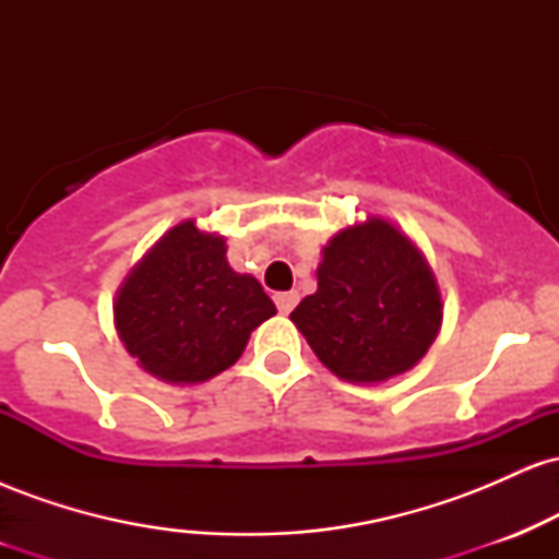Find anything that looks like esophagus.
I'll list each match as a JSON object with an SVG mask.
<instances>
[{"instance_id": "esophagus-1", "label": "esophagus", "mask_w": 559, "mask_h": 559, "mask_svg": "<svg viewBox=\"0 0 559 559\" xmlns=\"http://www.w3.org/2000/svg\"><path fill=\"white\" fill-rule=\"evenodd\" d=\"M273 299H275V307H278L281 316H288V312H292L294 307H297L299 294L297 292H278Z\"/></svg>"}]
</instances>
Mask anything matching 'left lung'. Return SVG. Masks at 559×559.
<instances>
[{"label":"left lung","instance_id":"obj_1","mask_svg":"<svg viewBox=\"0 0 559 559\" xmlns=\"http://www.w3.org/2000/svg\"><path fill=\"white\" fill-rule=\"evenodd\" d=\"M318 360L349 383H383L420 362L441 329V294L420 249L383 217L338 230L318 292L292 312Z\"/></svg>","mask_w":559,"mask_h":559}]
</instances>
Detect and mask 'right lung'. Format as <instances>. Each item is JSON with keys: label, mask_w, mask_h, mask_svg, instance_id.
I'll return each mask as SVG.
<instances>
[{"label": "right lung", "mask_w": 559, "mask_h": 559, "mask_svg": "<svg viewBox=\"0 0 559 559\" xmlns=\"http://www.w3.org/2000/svg\"><path fill=\"white\" fill-rule=\"evenodd\" d=\"M275 316L252 275L226 260V239L178 223L128 273L115 329L128 355L168 383H202L241 357L249 333Z\"/></svg>", "instance_id": "right-lung-1"}]
</instances>
